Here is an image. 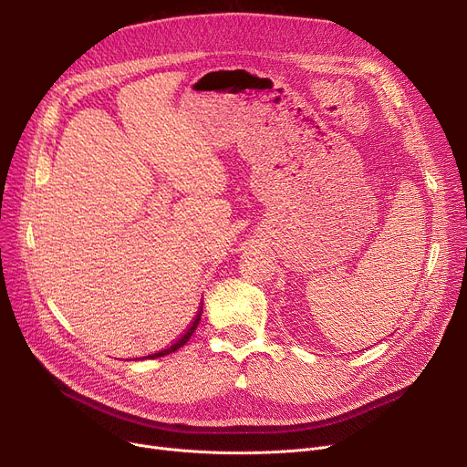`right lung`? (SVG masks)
<instances>
[{
  "mask_svg": "<svg viewBox=\"0 0 467 467\" xmlns=\"http://www.w3.org/2000/svg\"><path fill=\"white\" fill-rule=\"evenodd\" d=\"M201 316H202V306L199 308V312L194 314V317H192V322L189 324V327L183 331V335H180L174 342H171L170 347H166L164 350H161V352H157V354H151V356H147V358H161V356H166V354H171V352H176L178 348H182L185 342L191 338V335L194 333V329H196V326H199V322H201Z\"/></svg>",
  "mask_w": 467,
  "mask_h": 467,
  "instance_id": "obj_1",
  "label": "right lung"
}]
</instances>
